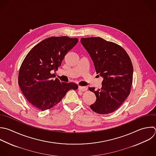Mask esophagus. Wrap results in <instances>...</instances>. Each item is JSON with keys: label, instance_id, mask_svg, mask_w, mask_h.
<instances>
[{"label": "esophagus", "instance_id": "1", "mask_svg": "<svg viewBox=\"0 0 156 156\" xmlns=\"http://www.w3.org/2000/svg\"><path fill=\"white\" fill-rule=\"evenodd\" d=\"M78 89H79V91H86L87 90V87H81V86H79Z\"/></svg>", "mask_w": 156, "mask_h": 156}]
</instances>
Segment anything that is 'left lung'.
<instances>
[{"mask_svg":"<svg viewBox=\"0 0 156 156\" xmlns=\"http://www.w3.org/2000/svg\"><path fill=\"white\" fill-rule=\"evenodd\" d=\"M80 41L93 62L96 74L103 77L101 89L88 88L96 97L90 107L99 114L112 113L130 94L133 79L130 58L121 46L100 37L82 38Z\"/></svg>","mask_w":156,"mask_h":156,"instance_id":"left-lung-1","label":"left lung"}]
</instances>
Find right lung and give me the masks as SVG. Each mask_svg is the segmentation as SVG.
I'll return each mask as SVG.
<instances>
[{"instance_id": "1", "label": "right lung", "mask_w": 156, "mask_h": 156, "mask_svg": "<svg viewBox=\"0 0 156 156\" xmlns=\"http://www.w3.org/2000/svg\"><path fill=\"white\" fill-rule=\"evenodd\" d=\"M77 42V38L52 37L41 41L27 54L20 69L18 84L33 106L44 111L60 102L69 90H77V84L60 82L51 73L58 69Z\"/></svg>"}]
</instances>
